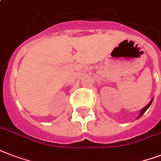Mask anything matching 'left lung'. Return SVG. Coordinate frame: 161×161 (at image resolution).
<instances>
[{
  "label": "left lung",
  "mask_w": 161,
  "mask_h": 161,
  "mask_svg": "<svg viewBox=\"0 0 161 161\" xmlns=\"http://www.w3.org/2000/svg\"><path fill=\"white\" fill-rule=\"evenodd\" d=\"M152 101H153V99H151V101L150 102V103H149L148 104H147V105H146L144 108H142V110H141V113H140L139 117H142V115H143V114H144V113H145V112H146V111L147 110V109H148L149 108H150V106H151V103H152Z\"/></svg>",
  "instance_id": "1"
}]
</instances>
